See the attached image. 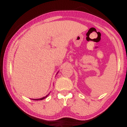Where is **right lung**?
Returning <instances> with one entry per match:
<instances>
[{
    "instance_id": "add662e5",
    "label": "right lung",
    "mask_w": 127,
    "mask_h": 127,
    "mask_svg": "<svg viewBox=\"0 0 127 127\" xmlns=\"http://www.w3.org/2000/svg\"><path fill=\"white\" fill-rule=\"evenodd\" d=\"M48 95H49V94L47 95L46 96L43 97V98H39V99H33V100H43V99H45L46 98H47V96Z\"/></svg>"
}]
</instances>
